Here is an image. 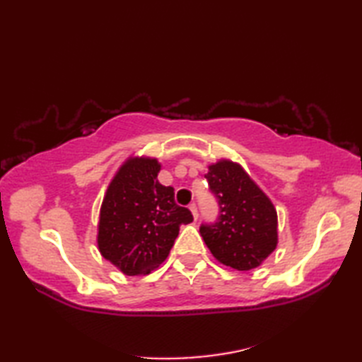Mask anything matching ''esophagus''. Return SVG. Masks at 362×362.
<instances>
[{
  "mask_svg": "<svg viewBox=\"0 0 362 362\" xmlns=\"http://www.w3.org/2000/svg\"><path fill=\"white\" fill-rule=\"evenodd\" d=\"M189 210H191V213H193V218L197 219V206H196V204H191Z\"/></svg>",
  "mask_w": 362,
  "mask_h": 362,
  "instance_id": "esophagus-1",
  "label": "esophagus"
}]
</instances>
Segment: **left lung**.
I'll return each instance as SVG.
<instances>
[{
  "label": "left lung",
  "mask_w": 362,
  "mask_h": 362,
  "mask_svg": "<svg viewBox=\"0 0 362 362\" xmlns=\"http://www.w3.org/2000/svg\"><path fill=\"white\" fill-rule=\"evenodd\" d=\"M205 179L219 205L218 221L201 226L206 247L219 263L236 271L258 267L279 243L271 199L230 160L210 165Z\"/></svg>",
  "instance_id": "8db88e82"
}]
</instances>
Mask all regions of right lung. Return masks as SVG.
Instances as JSON below:
<instances>
[{
  "mask_svg": "<svg viewBox=\"0 0 362 362\" xmlns=\"http://www.w3.org/2000/svg\"><path fill=\"white\" fill-rule=\"evenodd\" d=\"M157 158H129L113 177L101 205L98 247L126 275H146L173 249L193 214L174 201V188L157 180Z\"/></svg>",
  "mask_w": 362,
  "mask_h": 362,
  "instance_id": "obj_1",
  "label": "right lung"
}]
</instances>
